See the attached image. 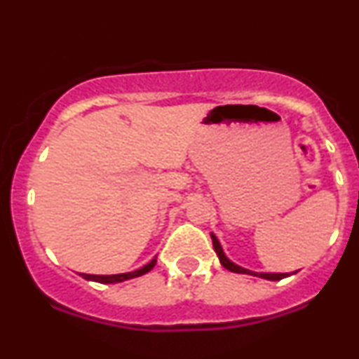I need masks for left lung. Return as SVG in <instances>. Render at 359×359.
I'll return each instance as SVG.
<instances>
[{
	"mask_svg": "<svg viewBox=\"0 0 359 359\" xmlns=\"http://www.w3.org/2000/svg\"><path fill=\"white\" fill-rule=\"evenodd\" d=\"M210 237H212L214 250H215V254H217L219 261H221V264H222L224 267H226L227 271H231V273L256 276V278H262V279H267V280H279V279H284V278H287V276L297 273V271H294V273H291V274H289V273H256V271L245 269V267L236 264V262H232L231 259H229V257L226 256V252H224L222 245H221V243H219L217 237H215L214 234H210Z\"/></svg>",
	"mask_w": 359,
	"mask_h": 359,
	"instance_id": "left-lung-1",
	"label": "left lung"
}]
</instances>
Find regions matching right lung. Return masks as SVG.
<instances>
[{"instance_id":"obj_1","label":"right lung","mask_w":359,"mask_h":359,"mask_svg":"<svg viewBox=\"0 0 359 359\" xmlns=\"http://www.w3.org/2000/svg\"><path fill=\"white\" fill-rule=\"evenodd\" d=\"M157 264V256H155L149 264H145L140 269L132 271V273H123V274H111V276H95V274H80L81 278L86 280H95V283H102V284H115V283H123L127 279H133L138 278V276H144L145 273L154 269V266Z\"/></svg>"}]
</instances>
